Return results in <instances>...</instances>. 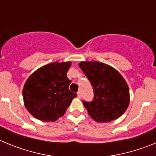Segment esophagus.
<instances>
[{
    "mask_svg": "<svg viewBox=\"0 0 156 156\" xmlns=\"http://www.w3.org/2000/svg\"><path fill=\"white\" fill-rule=\"evenodd\" d=\"M77 97L79 98H81V92L80 91L77 92Z\"/></svg>",
    "mask_w": 156,
    "mask_h": 156,
    "instance_id": "1",
    "label": "esophagus"
}]
</instances>
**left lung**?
<instances>
[{
    "label": "left lung",
    "mask_w": 156,
    "mask_h": 156,
    "mask_svg": "<svg viewBox=\"0 0 156 156\" xmlns=\"http://www.w3.org/2000/svg\"><path fill=\"white\" fill-rule=\"evenodd\" d=\"M79 66L94 93L92 101H83L89 115L98 122H108L120 117L129 103V87L122 75L113 67L100 62H81Z\"/></svg>",
    "instance_id": "left-lung-1"
}]
</instances>
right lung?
<instances>
[{
	"instance_id": "right-lung-1",
	"label": "right lung",
	"mask_w": 156,
	"mask_h": 156,
	"mask_svg": "<svg viewBox=\"0 0 156 156\" xmlns=\"http://www.w3.org/2000/svg\"><path fill=\"white\" fill-rule=\"evenodd\" d=\"M71 64V62H55L42 66L25 83L24 105L36 119L47 122L57 120L77 97L69 89L71 80L67 77V72Z\"/></svg>"
}]
</instances>
